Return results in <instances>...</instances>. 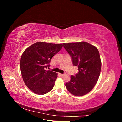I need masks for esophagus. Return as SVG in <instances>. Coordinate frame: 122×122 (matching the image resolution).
Instances as JSON below:
<instances>
[{
    "label": "esophagus",
    "mask_w": 122,
    "mask_h": 122,
    "mask_svg": "<svg viewBox=\"0 0 122 122\" xmlns=\"http://www.w3.org/2000/svg\"><path fill=\"white\" fill-rule=\"evenodd\" d=\"M60 75H61V76H64L65 75V74H60Z\"/></svg>",
    "instance_id": "obj_1"
}]
</instances>
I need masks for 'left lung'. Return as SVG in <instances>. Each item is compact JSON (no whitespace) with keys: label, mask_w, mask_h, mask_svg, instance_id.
Segmentation results:
<instances>
[{"label":"left lung","mask_w":122,"mask_h":122,"mask_svg":"<svg viewBox=\"0 0 122 122\" xmlns=\"http://www.w3.org/2000/svg\"><path fill=\"white\" fill-rule=\"evenodd\" d=\"M70 55L74 66L78 67V73L71 76L65 86L68 91L76 96L89 93L97 83L101 68V61L98 49L85 42L63 43Z\"/></svg>","instance_id":"1"}]
</instances>
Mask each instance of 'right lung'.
<instances>
[{"mask_svg": "<svg viewBox=\"0 0 122 122\" xmlns=\"http://www.w3.org/2000/svg\"><path fill=\"white\" fill-rule=\"evenodd\" d=\"M62 47L61 44L38 42L23 52L20 60L21 75L25 85L33 93L44 95L53 88L57 74L45 68Z\"/></svg>", "mask_w": 122, "mask_h": 122, "instance_id": "obj_1", "label": "right lung"}]
</instances>
